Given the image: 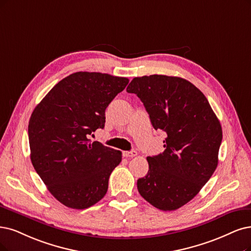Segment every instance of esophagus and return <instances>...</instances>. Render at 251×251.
I'll list each match as a JSON object with an SVG mask.
<instances>
[{"instance_id":"esophagus-1","label":"esophagus","mask_w":251,"mask_h":251,"mask_svg":"<svg viewBox=\"0 0 251 251\" xmlns=\"http://www.w3.org/2000/svg\"><path fill=\"white\" fill-rule=\"evenodd\" d=\"M137 152L136 151H124L123 152V156L125 158H132V157L136 156Z\"/></svg>"}]
</instances>
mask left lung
I'll list each match as a JSON object with an SVG mask.
<instances>
[{
    "mask_svg": "<svg viewBox=\"0 0 251 251\" xmlns=\"http://www.w3.org/2000/svg\"><path fill=\"white\" fill-rule=\"evenodd\" d=\"M126 90L142 100L154 129L166 133L163 153L147 157L149 171L137 180L138 192L157 209L177 210L197 196L217 168L219 120L206 96L181 77H134Z\"/></svg>",
    "mask_w": 251,
    "mask_h": 251,
    "instance_id": "obj_1",
    "label": "left lung"
}]
</instances>
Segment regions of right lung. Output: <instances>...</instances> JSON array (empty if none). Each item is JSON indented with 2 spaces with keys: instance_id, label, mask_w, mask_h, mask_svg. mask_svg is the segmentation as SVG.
<instances>
[{
  "instance_id": "obj_1",
  "label": "right lung",
  "mask_w": 251,
  "mask_h": 251,
  "mask_svg": "<svg viewBox=\"0 0 251 251\" xmlns=\"http://www.w3.org/2000/svg\"><path fill=\"white\" fill-rule=\"evenodd\" d=\"M129 79L75 72L55 85L29 121L31 161L49 191L64 206L82 210L105 196L121 151L91 142L105 123V109Z\"/></svg>"
}]
</instances>
